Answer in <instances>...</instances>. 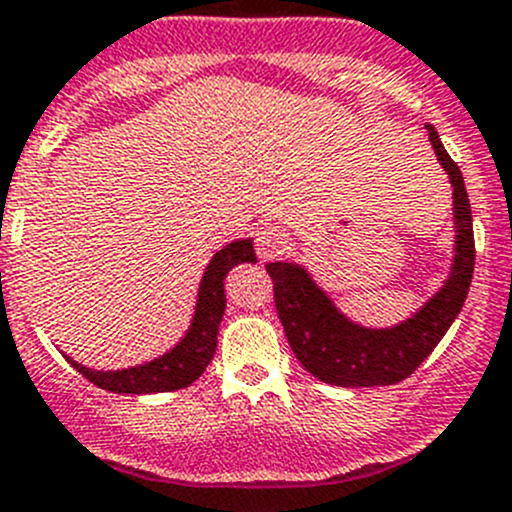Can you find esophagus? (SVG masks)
<instances>
[{"instance_id":"obj_1","label":"esophagus","mask_w":512,"mask_h":512,"mask_svg":"<svg viewBox=\"0 0 512 512\" xmlns=\"http://www.w3.org/2000/svg\"><path fill=\"white\" fill-rule=\"evenodd\" d=\"M253 241H256V253H259L261 261L276 259V256L286 253V248H289V238H286V233L279 226L259 228Z\"/></svg>"}]
</instances>
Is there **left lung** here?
<instances>
[{
  "label": "left lung",
  "mask_w": 512,
  "mask_h": 512,
  "mask_svg": "<svg viewBox=\"0 0 512 512\" xmlns=\"http://www.w3.org/2000/svg\"><path fill=\"white\" fill-rule=\"evenodd\" d=\"M437 160L452 183L455 211V256L442 289L410 319L387 329H369L347 319L334 306L309 271L289 261L266 264L274 281V301L284 324L291 352L306 372L337 387H384L410 377L432 349L440 344L467 299L475 269V236H472L470 198L460 168L447 155L440 135L425 125Z\"/></svg>",
  "instance_id": "8db88e82"
}]
</instances>
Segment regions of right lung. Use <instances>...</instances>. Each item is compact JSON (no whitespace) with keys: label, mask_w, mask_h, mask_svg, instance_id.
Masks as SVG:
<instances>
[{"label":"right lung","mask_w":512,"mask_h":512,"mask_svg":"<svg viewBox=\"0 0 512 512\" xmlns=\"http://www.w3.org/2000/svg\"><path fill=\"white\" fill-rule=\"evenodd\" d=\"M246 261H256L253 253L251 238H241L221 251L213 253L211 264L206 266V274L201 279V289H198L196 299V314H193L188 332L183 334L173 349L160 354L158 359L138 364V367L128 369H90L85 364L75 362L72 357L65 359L82 374L90 379L97 387L107 389V392L118 394H155V392H173V389H183L188 384L196 382L206 367L211 364L213 354L218 347V326H221L223 311H226V289H223V279L228 271Z\"/></svg>","instance_id":"right-lung-1"}]
</instances>
